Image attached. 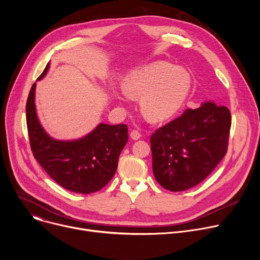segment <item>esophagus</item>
Here are the masks:
<instances>
[{
	"label": "esophagus",
	"instance_id": "34e87169",
	"mask_svg": "<svg viewBox=\"0 0 260 260\" xmlns=\"http://www.w3.org/2000/svg\"><path fill=\"white\" fill-rule=\"evenodd\" d=\"M140 137H141L140 132L136 131V129H134V131L131 132V138H132L133 140H138Z\"/></svg>",
	"mask_w": 260,
	"mask_h": 260
}]
</instances>
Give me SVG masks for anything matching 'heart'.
<instances>
[{
  "instance_id": "1",
  "label": "heart",
  "mask_w": 260,
  "mask_h": 260,
  "mask_svg": "<svg viewBox=\"0 0 260 260\" xmlns=\"http://www.w3.org/2000/svg\"><path fill=\"white\" fill-rule=\"evenodd\" d=\"M190 88V78L182 68L157 62L132 73L124 90L133 98H141V111L152 121L171 118L183 105ZM125 93L118 95L119 99Z\"/></svg>"
}]
</instances>
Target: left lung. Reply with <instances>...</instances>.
<instances>
[{
	"label": "left lung",
	"instance_id": "1",
	"mask_svg": "<svg viewBox=\"0 0 260 260\" xmlns=\"http://www.w3.org/2000/svg\"><path fill=\"white\" fill-rule=\"evenodd\" d=\"M231 123L229 108L210 101L158 128L151 136L157 182L172 192L202 182L226 154Z\"/></svg>",
	"mask_w": 260,
	"mask_h": 260
}]
</instances>
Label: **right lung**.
I'll use <instances>...</instances> for the list:
<instances>
[{"instance_id": "obj_1", "label": "right lung", "mask_w": 260, "mask_h": 260, "mask_svg": "<svg viewBox=\"0 0 260 260\" xmlns=\"http://www.w3.org/2000/svg\"><path fill=\"white\" fill-rule=\"evenodd\" d=\"M49 68L38 80L43 79ZM36 83L26 102V122L32 154L39 165L62 187L80 194L98 192L114 177L118 159L128 140L127 125L100 123L83 138L56 140L40 124L35 104Z\"/></svg>"}]
</instances>
